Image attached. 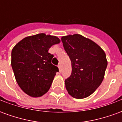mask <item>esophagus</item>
Segmentation results:
<instances>
[{
	"label": "esophagus",
	"instance_id": "34e87169",
	"mask_svg": "<svg viewBox=\"0 0 122 122\" xmlns=\"http://www.w3.org/2000/svg\"><path fill=\"white\" fill-rule=\"evenodd\" d=\"M58 68H59V72H61V64H59L58 65Z\"/></svg>",
	"mask_w": 122,
	"mask_h": 122
}]
</instances>
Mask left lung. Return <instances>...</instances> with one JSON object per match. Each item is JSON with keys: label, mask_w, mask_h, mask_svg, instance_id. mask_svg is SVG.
I'll return each instance as SVG.
<instances>
[{"label": "left lung", "mask_w": 122, "mask_h": 122, "mask_svg": "<svg viewBox=\"0 0 122 122\" xmlns=\"http://www.w3.org/2000/svg\"><path fill=\"white\" fill-rule=\"evenodd\" d=\"M71 61L72 72L65 79L67 92L76 99L90 96L102 83L107 66L106 54L99 46L78 34L61 38Z\"/></svg>", "instance_id": "8db88e82"}]
</instances>
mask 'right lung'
Instances as JSON below:
<instances>
[{
	"instance_id": "obj_1",
	"label": "right lung",
	"mask_w": 122,
	"mask_h": 122,
	"mask_svg": "<svg viewBox=\"0 0 122 122\" xmlns=\"http://www.w3.org/2000/svg\"><path fill=\"white\" fill-rule=\"evenodd\" d=\"M60 42L55 36L40 33L23 38L12 51V69L21 89L30 97H41L50 88L58 67L51 63V46Z\"/></svg>"
}]
</instances>
